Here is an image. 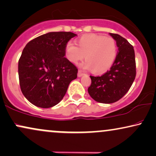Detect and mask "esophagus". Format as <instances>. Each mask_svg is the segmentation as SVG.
<instances>
[{
	"label": "esophagus",
	"mask_w": 156,
	"mask_h": 156,
	"mask_svg": "<svg viewBox=\"0 0 156 156\" xmlns=\"http://www.w3.org/2000/svg\"><path fill=\"white\" fill-rule=\"evenodd\" d=\"M83 75H84V72L83 71V70H78V77H81L82 76H83Z\"/></svg>",
	"instance_id": "34e87169"
}]
</instances>
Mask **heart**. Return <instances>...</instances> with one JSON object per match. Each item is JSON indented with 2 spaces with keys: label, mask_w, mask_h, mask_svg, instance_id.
Segmentation results:
<instances>
[{
  "label": "heart",
  "mask_w": 156,
  "mask_h": 156,
  "mask_svg": "<svg viewBox=\"0 0 156 156\" xmlns=\"http://www.w3.org/2000/svg\"><path fill=\"white\" fill-rule=\"evenodd\" d=\"M76 43L77 46L70 42L66 44V58L70 62L77 64L85 56L86 61L82 67L93 69L95 73L107 71L117 57V44L112 37L86 34L77 39Z\"/></svg>",
  "instance_id": "b5f03b06"
}]
</instances>
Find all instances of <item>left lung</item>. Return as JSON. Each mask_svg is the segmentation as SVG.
I'll return each instance as SVG.
<instances>
[{"label":"left lung","mask_w":156,"mask_h":156,"mask_svg":"<svg viewBox=\"0 0 156 156\" xmlns=\"http://www.w3.org/2000/svg\"><path fill=\"white\" fill-rule=\"evenodd\" d=\"M109 34L117 42L119 52L109 70L101 76H90L91 84L88 88L90 97L103 104L119 101L130 88L136 76L133 45L119 34Z\"/></svg>","instance_id":"1"}]
</instances>
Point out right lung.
<instances>
[{
  "instance_id": "add662e5",
  "label": "right lung",
  "mask_w": 156,
  "mask_h": 156,
  "mask_svg": "<svg viewBox=\"0 0 156 156\" xmlns=\"http://www.w3.org/2000/svg\"><path fill=\"white\" fill-rule=\"evenodd\" d=\"M77 34L58 31L41 35L27 43L19 60L21 92L34 105L50 108L66 95L78 68L64 58L68 41Z\"/></svg>"
}]
</instances>
